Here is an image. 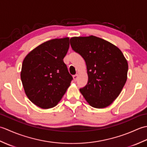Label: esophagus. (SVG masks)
I'll return each instance as SVG.
<instances>
[{
    "instance_id": "esophagus-1",
    "label": "esophagus",
    "mask_w": 147,
    "mask_h": 147,
    "mask_svg": "<svg viewBox=\"0 0 147 147\" xmlns=\"http://www.w3.org/2000/svg\"><path fill=\"white\" fill-rule=\"evenodd\" d=\"M78 78V74H75V75L73 76V79L74 81H75V82L77 80Z\"/></svg>"
}]
</instances>
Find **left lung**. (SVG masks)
<instances>
[{"instance_id": "left-lung-1", "label": "left lung", "mask_w": 147, "mask_h": 147, "mask_svg": "<svg viewBox=\"0 0 147 147\" xmlns=\"http://www.w3.org/2000/svg\"><path fill=\"white\" fill-rule=\"evenodd\" d=\"M70 44L86 65L88 80L81 93L93 107L110 105L127 80L128 64L123 54L111 43L93 35L73 37Z\"/></svg>"}]
</instances>
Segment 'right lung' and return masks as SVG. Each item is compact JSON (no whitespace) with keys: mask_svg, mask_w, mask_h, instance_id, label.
Instances as JSON below:
<instances>
[{"mask_svg":"<svg viewBox=\"0 0 147 147\" xmlns=\"http://www.w3.org/2000/svg\"><path fill=\"white\" fill-rule=\"evenodd\" d=\"M69 47V38L52 39L33 49L24 59L21 79L24 92L40 108L55 107L70 86L73 78L63 61Z\"/></svg>","mask_w":147,"mask_h":147,"instance_id":"1","label":"right lung"}]
</instances>
